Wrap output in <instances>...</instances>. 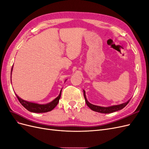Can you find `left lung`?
I'll return each instance as SVG.
<instances>
[{
  "mask_svg": "<svg viewBox=\"0 0 149 149\" xmlns=\"http://www.w3.org/2000/svg\"><path fill=\"white\" fill-rule=\"evenodd\" d=\"M83 92H84V97L85 101H86V103L87 105H88L92 110L99 112V113H113V112H115L116 111H118L120 110H121L127 105V104L129 103L130 100H131V99H130L127 102H125V103L122 104L113 105V106H111V107H100V106H97V105H95L90 104L86 99V93H85V91L84 90H83Z\"/></svg>",
  "mask_w": 149,
  "mask_h": 149,
  "instance_id": "1",
  "label": "left lung"
}]
</instances>
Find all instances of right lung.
<instances>
[{
    "mask_svg": "<svg viewBox=\"0 0 149 149\" xmlns=\"http://www.w3.org/2000/svg\"><path fill=\"white\" fill-rule=\"evenodd\" d=\"M13 68V66H12ZM12 71H11V74H12ZM61 90L60 92L59 95L55 98L52 102H50V103L47 104H38L36 103H32V102H27L26 100H24L22 99L16 94V96L18 98L19 102L26 109H27L28 111L33 113H45V112H48L51 110H52L57 105L59 100L61 97Z\"/></svg>",
    "mask_w": 149,
    "mask_h": 149,
    "instance_id": "right-lung-1",
    "label": "right lung"
}]
</instances>
